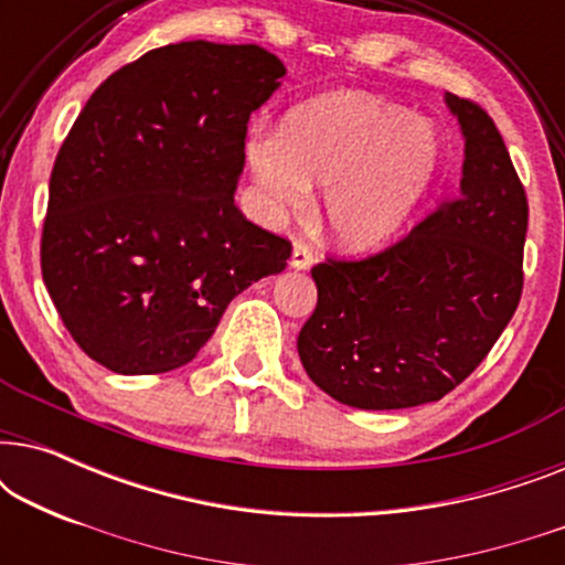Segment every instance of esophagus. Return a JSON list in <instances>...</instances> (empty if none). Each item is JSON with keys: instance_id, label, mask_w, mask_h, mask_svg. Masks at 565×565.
Instances as JSON below:
<instances>
[{"instance_id": "34e87169", "label": "esophagus", "mask_w": 565, "mask_h": 565, "mask_svg": "<svg viewBox=\"0 0 565 565\" xmlns=\"http://www.w3.org/2000/svg\"><path fill=\"white\" fill-rule=\"evenodd\" d=\"M313 262V249L308 246L306 242H296L292 244V257H290V265L296 269H306L308 265Z\"/></svg>"}]
</instances>
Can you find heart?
<instances>
[{
  "label": "heart",
  "instance_id": "heart-1",
  "mask_svg": "<svg viewBox=\"0 0 565 565\" xmlns=\"http://www.w3.org/2000/svg\"><path fill=\"white\" fill-rule=\"evenodd\" d=\"M273 211H300L327 184L321 221L344 246H373L408 218L439 169L437 134L404 107L337 92L300 105L280 134L246 143Z\"/></svg>",
  "mask_w": 565,
  "mask_h": 565
}]
</instances>
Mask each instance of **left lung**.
<instances>
[{
    "instance_id": "1",
    "label": "left lung",
    "mask_w": 565,
    "mask_h": 565,
    "mask_svg": "<svg viewBox=\"0 0 565 565\" xmlns=\"http://www.w3.org/2000/svg\"><path fill=\"white\" fill-rule=\"evenodd\" d=\"M466 136L460 190L396 244L311 269L298 334L306 373L339 404L388 412L439 401L497 344L524 285L527 195L497 122L447 95Z\"/></svg>"
}]
</instances>
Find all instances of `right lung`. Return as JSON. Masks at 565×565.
<instances>
[{"instance_id": "obj_1", "label": "right lung", "mask_w": 565, "mask_h": 565, "mask_svg": "<svg viewBox=\"0 0 565 565\" xmlns=\"http://www.w3.org/2000/svg\"><path fill=\"white\" fill-rule=\"evenodd\" d=\"M285 74L259 45L172 43L95 89L61 143L43 282L74 342L120 375L195 358L292 246L234 203L246 122Z\"/></svg>"}]
</instances>
